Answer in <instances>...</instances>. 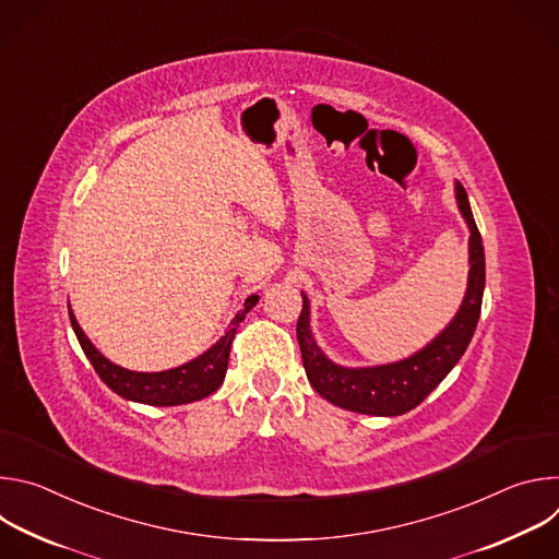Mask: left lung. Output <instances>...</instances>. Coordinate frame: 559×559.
Here are the masks:
<instances>
[{"label": "left lung", "instance_id": "obj_1", "mask_svg": "<svg viewBox=\"0 0 559 559\" xmlns=\"http://www.w3.org/2000/svg\"><path fill=\"white\" fill-rule=\"evenodd\" d=\"M455 201L468 225V283L453 321L414 356L378 367H341L316 345L309 328V300L302 294L296 336L302 367L311 386L332 405L367 416H403L418 407L447 378L466 352L485 294V248L477 231L466 190L455 181Z\"/></svg>", "mask_w": 559, "mask_h": 559}]
</instances>
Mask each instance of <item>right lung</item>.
Returning a JSON list of instances; mask_svg holds the SVG:
<instances>
[{"label":"right lung","instance_id":"add662e5","mask_svg":"<svg viewBox=\"0 0 559 559\" xmlns=\"http://www.w3.org/2000/svg\"><path fill=\"white\" fill-rule=\"evenodd\" d=\"M259 302V294H252L246 298L243 309L234 316V321L225 330V336L216 341L205 354L199 358L175 367L166 371H154V373H143V371H130L123 369L115 362H110L84 334V330L79 328L76 318L72 309L70 313V325L76 334L79 345H82L84 354L93 362L95 371L99 378L126 401L141 403V405H152V407H175V405H188L194 401H201V397H207L214 393L227 371V360H229V347L234 341V334L238 325L243 323L246 313Z\"/></svg>","mask_w":559,"mask_h":559}]
</instances>
